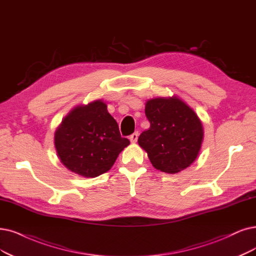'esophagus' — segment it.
Wrapping results in <instances>:
<instances>
[{
	"instance_id": "obj_1",
	"label": "esophagus",
	"mask_w": 256,
	"mask_h": 256,
	"mask_svg": "<svg viewBox=\"0 0 256 256\" xmlns=\"http://www.w3.org/2000/svg\"><path fill=\"white\" fill-rule=\"evenodd\" d=\"M137 139H138V132H135L134 134H132L130 136V140L132 144H135L136 141H137Z\"/></svg>"
}]
</instances>
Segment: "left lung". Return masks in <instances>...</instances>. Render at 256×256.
<instances>
[{"label": "left lung", "instance_id": "1", "mask_svg": "<svg viewBox=\"0 0 256 256\" xmlns=\"http://www.w3.org/2000/svg\"><path fill=\"white\" fill-rule=\"evenodd\" d=\"M146 116L150 126L138 144L157 170L176 174L190 166L202 148L204 128L195 112L175 96L148 100Z\"/></svg>", "mask_w": 256, "mask_h": 256}]
</instances>
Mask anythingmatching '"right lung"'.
I'll use <instances>...</instances> for the list:
<instances>
[{"label": "right lung", "instance_id": "right-lung-1", "mask_svg": "<svg viewBox=\"0 0 256 256\" xmlns=\"http://www.w3.org/2000/svg\"><path fill=\"white\" fill-rule=\"evenodd\" d=\"M130 144L102 100L72 108L54 133V146L70 171L86 178L106 173Z\"/></svg>", "mask_w": 256, "mask_h": 256}]
</instances>
